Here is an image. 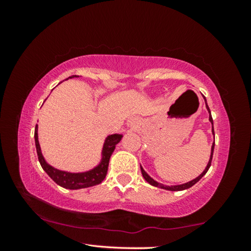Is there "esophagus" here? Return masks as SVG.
I'll return each instance as SVG.
<instances>
[{
  "mask_svg": "<svg viewBox=\"0 0 251 251\" xmlns=\"http://www.w3.org/2000/svg\"><path fill=\"white\" fill-rule=\"evenodd\" d=\"M133 123H134V125H135L136 123H137V121H136V120H133Z\"/></svg>",
  "mask_w": 251,
  "mask_h": 251,
  "instance_id": "esophagus-1",
  "label": "esophagus"
}]
</instances>
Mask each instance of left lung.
I'll use <instances>...</instances> for the list:
<instances>
[{
    "label": "left lung",
    "mask_w": 251,
    "mask_h": 251,
    "mask_svg": "<svg viewBox=\"0 0 251 251\" xmlns=\"http://www.w3.org/2000/svg\"><path fill=\"white\" fill-rule=\"evenodd\" d=\"M203 100H205L206 107H207V109H208V113H209V121H210V123H211V131H212V135H214V137H215V131H214V122H212V117H211V114H210V109H209V107H208V105H207V101H206V99H205V97H203ZM214 147H215V141H214V143H212L210 158H209V161H208V164H207V166H206V168H205V171H203V172H202V173L201 174V175H199L198 177L195 178V179L190 180V181H188V182H185V184H181V185H175V186H166V185L159 184V182H157L156 180L152 179V178H151L150 175H148V174H147L145 171H144L143 167L141 166V171H142V174H143V177L145 178V180H146L147 182H150V184H151V186L159 187V188H163V189H166V190H172V192H179V190H185V189H188V188H190V187H192V186H194L195 184H196V182H198L199 180H201V178H202V176L205 175V174L208 172V169H209L210 165H211L212 155H214Z\"/></svg>",
    "instance_id": "1"
}]
</instances>
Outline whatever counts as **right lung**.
<instances>
[{
  "mask_svg": "<svg viewBox=\"0 0 251 251\" xmlns=\"http://www.w3.org/2000/svg\"><path fill=\"white\" fill-rule=\"evenodd\" d=\"M73 77H78V76L73 75V76H70L69 78H73ZM122 137H123L122 134H113V135H108L107 137H106L104 142L103 151H101V159L96 167L91 169V171H87L84 173H70V172L59 171V169L54 168L53 166H50V164H48V161L45 160L41 151L39 136H37V125L35 126V131H34V139H35L37 157H39V161L42 168L44 169V172L48 174V175L52 178L57 185L66 189L87 188V187H92V186L100 184V182L105 179L106 174H107L110 156H112L117 144L121 142Z\"/></svg>",
  "mask_w": 251,
  "mask_h": 251,
  "instance_id": "right-lung-1",
  "label": "right lung"
}]
</instances>
